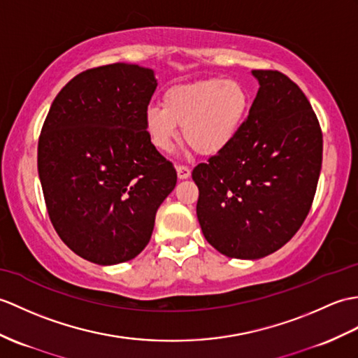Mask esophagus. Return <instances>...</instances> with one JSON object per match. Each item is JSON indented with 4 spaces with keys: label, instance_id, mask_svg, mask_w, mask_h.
<instances>
[{
    "label": "esophagus",
    "instance_id": "34e87169",
    "mask_svg": "<svg viewBox=\"0 0 358 358\" xmlns=\"http://www.w3.org/2000/svg\"><path fill=\"white\" fill-rule=\"evenodd\" d=\"M177 176L180 180H186L190 177V169L187 168V166H181L178 164L177 166Z\"/></svg>",
    "mask_w": 358,
    "mask_h": 358
}]
</instances>
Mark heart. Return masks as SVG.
<instances>
[{
	"label": "heart",
	"instance_id": "heart-1",
	"mask_svg": "<svg viewBox=\"0 0 358 358\" xmlns=\"http://www.w3.org/2000/svg\"><path fill=\"white\" fill-rule=\"evenodd\" d=\"M253 96L238 79H203L166 91L163 105L145 110V131L154 148L169 152L178 138L198 154L215 155L227 149L243 131Z\"/></svg>",
	"mask_w": 358,
	"mask_h": 358
}]
</instances>
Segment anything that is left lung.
<instances>
[{
  "mask_svg": "<svg viewBox=\"0 0 358 358\" xmlns=\"http://www.w3.org/2000/svg\"><path fill=\"white\" fill-rule=\"evenodd\" d=\"M252 74L259 90L243 131L192 172L204 238L236 259H259L296 235L311 209L323 151L302 90L279 71Z\"/></svg>",
  "mask_w": 358,
  "mask_h": 358,
  "instance_id": "obj_1",
  "label": "left lung"
}]
</instances>
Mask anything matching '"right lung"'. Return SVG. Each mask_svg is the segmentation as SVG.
I'll return each mask as SVG.
<instances>
[{
	"label": "right lung",
	"mask_w": 358,
	"mask_h": 358,
	"mask_svg": "<svg viewBox=\"0 0 358 358\" xmlns=\"http://www.w3.org/2000/svg\"><path fill=\"white\" fill-rule=\"evenodd\" d=\"M155 88L154 70L117 62L82 71L50 106L38 143L41 186L57 235L90 262L134 259L177 185L145 131Z\"/></svg>",
	"instance_id": "right-lung-1"
}]
</instances>
